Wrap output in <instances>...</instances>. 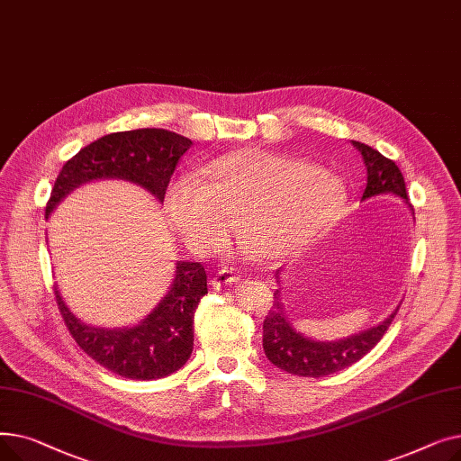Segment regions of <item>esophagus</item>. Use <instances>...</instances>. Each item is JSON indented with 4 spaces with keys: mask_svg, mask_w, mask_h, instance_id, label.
<instances>
[{
    "mask_svg": "<svg viewBox=\"0 0 461 461\" xmlns=\"http://www.w3.org/2000/svg\"><path fill=\"white\" fill-rule=\"evenodd\" d=\"M239 273L233 269V267H222L221 271H216L211 278V284L212 285H228V284H233L239 280Z\"/></svg>",
    "mask_w": 461,
    "mask_h": 461,
    "instance_id": "obj_1",
    "label": "esophagus"
}]
</instances>
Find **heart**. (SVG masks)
<instances>
[{
	"label": "heart",
	"mask_w": 461,
	"mask_h": 461,
	"mask_svg": "<svg viewBox=\"0 0 461 461\" xmlns=\"http://www.w3.org/2000/svg\"><path fill=\"white\" fill-rule=\"evenodd\" d=\"M181 174L166 186V211L200 254L226 247L233 231L259 258H284L325 228L346 200L342 179L321 166L243 148Z\"/></svg>",
	"instance_id": "heart-1"
}]
</instances>
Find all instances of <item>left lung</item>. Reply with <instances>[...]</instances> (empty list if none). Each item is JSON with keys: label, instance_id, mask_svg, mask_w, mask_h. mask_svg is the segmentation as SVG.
Instances as JSON below:
<instances>
[{"label": "left lung", "instance_id": "left-lung-1", "mask_svg": "<svg viewBox=\"0 0 461 461\" xmlns=\"http://www.w3.org/2000/svg\"><path fill=\"white\" fill-rule=\"evenodd\" d=\"M353 148H357L362 158H365L368 174L362 198H372L375 194L393 192L407 202L405 181L400 167L391 158L383 157L366 143L353 141ZM273 299V308L263 321L265 355H267V358L276 368L303 377H323L355 365L357 360H360L370 349L375 348L383 334L389 330L398 312L396 308L391 313V318H386L381 325L349 336L346 340L316 342L299 334L292 327V323L287 321L285 308L278 292H275Z\"/></svg>", "mask_w": 461, "mask_h": 461}]
</instances>
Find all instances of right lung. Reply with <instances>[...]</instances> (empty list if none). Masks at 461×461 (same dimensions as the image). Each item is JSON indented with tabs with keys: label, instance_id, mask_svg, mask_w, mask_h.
Listing matches in <instances>:
<instances>
[{
	"label": "right lung",
	"instance_id": "right-lung-1",
	"mask_svg": "<svg viewBox=\"0 0 461 461\" xmlns=\"http://www.w3.org/2000/svg\"><path fill=\"white\" fill-rule=\"evenodd\" d=\"M192 141L164 129L112 132L68 158L54 183L46 214L82 183L119 177L148 188L164 202L166 186ZM61 318L77 346L96 365L127 379L149 381L179 370L194 348V313L207 294L202 263H177L172 287L162 303L132 329H95L78 321L54 287Z\"/></svg>",
	"mask_w": 461,
	"mask_h": 461
}]
</instances>
